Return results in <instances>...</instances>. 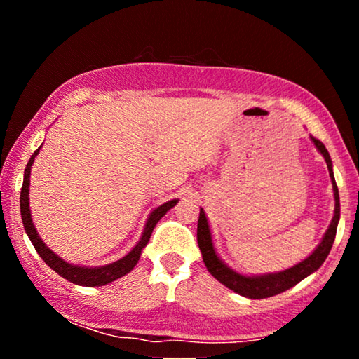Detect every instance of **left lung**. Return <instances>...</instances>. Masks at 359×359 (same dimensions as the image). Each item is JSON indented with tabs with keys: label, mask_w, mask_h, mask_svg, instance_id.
Here are the masks:
<instances>
[{
	"label": "left lung",
	"mask_w": 359,
	"mask_h": 359,
	"mask_svg": "<svg viewBox=\"0 0 359 359\" xmlns=\"http://www.w3.org/2000/svg\"><path fill=\"white\" fill-rule=\"evenodd\" d=\"M311 139L315 144V147L320 150V154L325 156L327 171H330V177L332 182V190H334V199H336V209H334V217L331 220L330 228H327L323 241L320 242V245L315 248L311 257H307L299 264L290 267L287 271L277 272V274H266V276H258V277H247L241 276L238 272L223 263V261L217 257L214 244H212L210 238V229L208 218H205L204 210L201 209L199 212V220H198V245L201 248L204 264L208 267V271L214 276L218 282L223 283L224 287L233 290L234 293L242 294L245 297H250V299H263V297H271L278 293H283V291L290 290L291 287L299 283L302 278L311 276L318 267L323 264L327 255L331 252L332 242L336 239V231H337V223L340 218V203H339V190L336 185V180H334L332 174V163L331 156L327 154L326 147L323 142L318 141L317 137L311 136Z\"/></svg>",
	"instance_id": "obj_1"
}]
</instances>
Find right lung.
<instances>
[{
	"label": "right lung",
	"instance_id": "add662e5",
	"mask_svg": "<svg viewBox=\"0 0 359 359\" xmlns=\"http://www.w3.org/2000/svg\"><path fill=\"white\" fill-rule=\"evenodd\" d=\"M39 149L34 151L32 158H29L28 165L25 168V174H23V185H22V191H20V214H22L23 226H25L28 238H29V241H32V244L34 245L36 252L39 253V257L44 259V263L47 266H50L58 276H62L63 278H66V280H69L72 283L81 285V287H102V285L111 283L114 280H117V278L123 277L125 274H128V272L136 266V263L139 261L142 248L147 245L155 224L169 209L174 208V205L177 204V199L168 201L151 212L149 220H147V224H145V228H144L141 241L137 242L136 247L133 248V250L126 255V257L120 258L118 261H115V263L100 266V267H82V266L69 264L60 258L58 255L53 253L50 248L46 247L44 242H42L38 236V231H36L33 220H32V212H29V203H28V191H29L28 187H29V174H32L34 156L39 154Z\"/></svg>",
	"mask_w": 359,
	"mask_h": 359
}]
</instances>
